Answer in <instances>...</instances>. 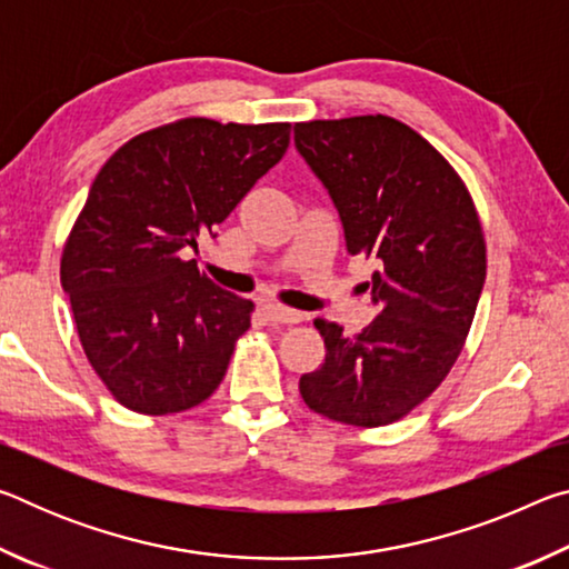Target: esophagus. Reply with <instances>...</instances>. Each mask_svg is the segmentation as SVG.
<instances>
[{"label": "esophagus", "mask_w": 569, "mask_h": 569, "mask_svg": "<svg viewBox=\"0 0 569 569\" xmlns=\"http://www.w3.org/2000/svg\"><path fill=\"white\" fill-rule=\"evenodd\" d=\"M263 313H266V319L271 321V323L293 326V323H301L303 321V313H298V311H293V308H286V306H276V303L263 306Z\"/></svg>", "instance_id": "esophagus-1"}]
</instances>
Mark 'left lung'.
Listing matches in <instances>:
<instances>
[{
  "mask_svg": "<svg viewBox=\"0 0 569 569\" xmlns=\"http://www.w3.org/2000/svg\"><path fill=\"white\" fill-rule=\"evenodd\" d=\"M296 148L329 190L351 256L371 258L373 319L361 333L316 319L319 369L306 407L351 427H387L437 391L465 349L487 276L475 200L445 156L389 114L296 122Z\"/></svg>",
  "mask_w": 569,
  "mask_h": 569,
  "instance_id": "1",
  "label": "left lung"
}]
</instances>
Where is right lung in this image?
<instances>
[{"mask_svg": "<svg viewBox=\"0 0 569 569\" xmlns=\"http://www.w3.org/2000/svg\"><path fill=\"white\" fill-rule=\"evenodd\" d=\"M291 142V122L182 118L104 162L60 263L80 343L122 407L166 417L226 377L253 301L218 288L182 248L230 216Z\"/></svg>", "mask_w": 569, "mask_h": 569, "instance_id": "1", "label": "right lung"}]
</instances>
